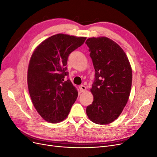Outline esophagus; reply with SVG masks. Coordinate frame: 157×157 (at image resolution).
<instances>
[{"label":"esophagus","mask_w":157,"mask_h":157,"mask_svg":"<svg viewBox=\"0 0 157 157\" xmlns=\"http://www.w3.org/2000/svg\"><path fill=\"white\" fill-rule=\"evenodd\" d=\"M85 90H86V87H85V86L84 85H81L79 86V91H80L81 92H84Z\"/></svg>","instance_id":"34e87169"}]
</instances>
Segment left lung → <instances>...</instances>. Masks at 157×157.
<instances>
[{"label": "left lung", "mask_w": 157, "mask_h": 157, "mask_svg": "<svg viewBox=\"0 0 157 157\" xmlns=\"http://www.w3.org/2000/svg\"><path fill=\"white\" fill-rule=\"evenodd\" d=\"M95 70L90 91L94 96L86 113L95 124L113 122L122 112L130 95L132 69L124 51L105 37L89 38L85 42Z\"/></svg>", "instance_id": "left-lung-1"}]
</instances>
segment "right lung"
I'll return each mask as SVG.
<instances>
[{
  "label": "right lung",
  "instance_id": "add662e5",
  "mask_svg": "<svg viewBox=\"0 0 157 157\" xmlns=\"http://www.w3.org/2000/svg\"><path fill=\"white\" fill-rule=\"evenodd\" d=\"M86 37L59 33L46 39L35 50L29 63L28 86L33 105L44 120L58 123L65 120L78 97L68 77L67 60Z\"/></svg>",
  "mask_w": 157,
  "mask_h": 157
}]
</instances>
